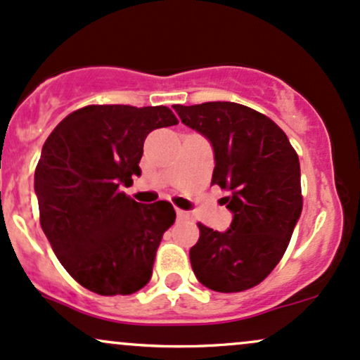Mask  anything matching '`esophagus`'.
Returning <instances> with one entry per match:
<instances>
[{"instance_id":"1","label":"esophagus","mask_w":360,"mask_h":360,"mask_svg":"<svg viewBox=\"0 0 360 360\" xmlns=\"http://www.w3.org/2000/svg\"><path fill=\"white\" fill-rule=\"evenodd\" d=\"M176 217H179V221H188L191 219V214L187 211H181V209H176Z\"/></svg>"}]
</instances>
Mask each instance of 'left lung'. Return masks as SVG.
<instances>
[{
    "label": "left lung",
    "mask_w": 360,
    "mask_h": 360,
    "mask_svg": "<svg viewBox=\"0 0 360 360\" xmlns=\"http://www.w3.org/2000/svg\"><path fill=\"white\" fill-rule=\"evenodd\" d=\"M181 122L211 141L212 184L228 192L226 231L199 223L191 248L195 277L216 292L255 288L288 250L302 211L300 158L267 115L233 102L173 105Z\"/></svg>",
    "instance_id": "1"
}]
</instances>
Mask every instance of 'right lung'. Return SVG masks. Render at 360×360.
I'll use <instances>...</instances> for the list:
<instances>
[{"label":"right lung","instance_id":"right-lung-1","mask_svg":"<svg viewBox=\"0 0 360 360\" xmlns=\"http://www.w3.org/2000/svg\"><path fill=\"white\" fill-rule=\"evenodd\" d=\"M175 124L163 105H88L44 143L34 176L40 226L60 265L91 292L127 296L153 276L175 209L167 200L141 204L119 187L141 175L149 132Z\"/></svg>","mask_w":360,"mask_h":360}]
</instances>
